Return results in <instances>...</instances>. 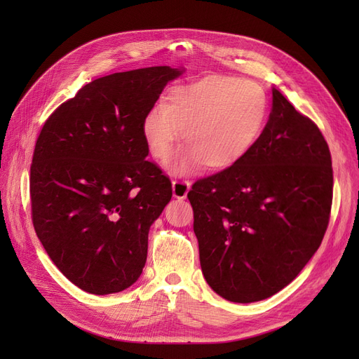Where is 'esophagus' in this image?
Returning a JSON list of instances; mask_svg holds the SVG:
<instances>
[{
    "label": "esophagus",
    "instance_id": "esophagus-1",
    "mask_svg": "<svg viewBox=\"0 0 359 359\" xmlns=\"http://www.w3.org/2000/svg\"><path fill=\"white\" fill-rule=\"evenodd\" d=\"M172 190H173V196L177 199H186L187 193L190 190V182L187 180L172 181Z\"/></svg>",
    "mask_w": 359,
    "mask_h": 359
}]
</instances>
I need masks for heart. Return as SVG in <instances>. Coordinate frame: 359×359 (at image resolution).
Wrapping results in <instances>:
<instances>
[{
    "label": "heart",
    "mask_w": 359,
    "mask_h": 359,
    "mask_svg": "<svg viewBox=\"0 0 359 359\" xmlns=\"http://www.w3.org/2000/svg\"><path fill=\"white\" fill-rule=\"evenodd\" d=\"M265 114V95L257 85L214 74L172 88L165 104L147 114L142 130L149 153L158 161L170 157L181 130L187 151L177 161V170L202 163L217 172L236 165L248 153Z\"/></svg>",
    "instance_id": "b5f03b06"
}]
</instances>
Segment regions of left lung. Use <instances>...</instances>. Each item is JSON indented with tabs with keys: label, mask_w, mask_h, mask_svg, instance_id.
<instances>
[{
	"label": "left lung",
	"mask_w": 359,
	"mask_h": 359,
	"mask_svg": "<svg viewBox=\"0 0 359 359\" xmlns=\"http://www.w3.org/2000/svg\"><path fill=\"white\" fill-rule=\"evenodd\" d=\"M331 165L319 127L274 88L268 123L248 153L187 194L202 273L214 292L255 302L301 273L330 223Z\"/></svg>",
	"instance_id": "1"
}]
</instances>
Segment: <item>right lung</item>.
Listing matches in <instances>:
<instances>
[{
	"mask_svg": "<svg viewBox=\"0 0 359 359\" xmlns=\"http://www.w3.org/2000/svg\"><path fill=\"white\" fill-rule=\"evenodd\" d=\"M168 66L95 79L50 114L29 173L31 219L40 243L73 285L94 295L142 274L149 226L172 184L147 160L142 124L166 83Z\"/></svg>",
	"mask_w": 359,
	"mask_h": 359,
	"instance_id": "obj_1",
	"label": "right lung"
}]
</instances>
